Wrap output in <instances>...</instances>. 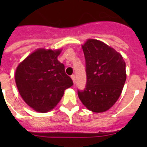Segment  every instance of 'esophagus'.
<instances>
[{
    "instance_id": "esophagus-1",
    "label": "esophagus",
    "mask_w": 147,
    "mask_h": 147,
    "mask_svg": "<svg viewBox=\"0 0 147 147\" xmlns=\"http://www.w3.org/2000/svg\"><path fill=\"white\" fill-rule=\"evenodd\" d=\"M71 80H72L73 82H74V84L75 83V81H76V77H75V75H72V76H71Z\"/></svg>"
}]
</instances>
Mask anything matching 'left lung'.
<instances>
[{"instance_id": "1", "label": "left lung", "mask_w": 147, "mask_h": 147, "mask_svg": "<svg viewBox=\"0 0 147 147\" xmlns=\"http://www.w3.org/2000/svg\"><path fill=\"white\" fill-rule=\"evenodd\" d=\"M86 63L87 84L78 96L88 110L103 113L115 105L127 79L121 54L106 43L88 39L82 45Z\"/></svg>"}]
</instances>
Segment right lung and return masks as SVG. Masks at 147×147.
I'll return each instance as SVG.
<instances>
[{"instance_id":"obj_1","label":"right lung","mask_w":147,"mask_h":147,"mask_svg":"<svg viewBox=\"0 0 147 147\" xmlns=\"http://www.w3.org/2000/svg\"><path fill=\"white\" fill-rule=\"evenodd\" d=\"M62 49H38L23 59L15 71L19 93L27 105L38 113H47L57 106L65 90L74 85L59 62Z\"/></svg>"}]
</instances>
